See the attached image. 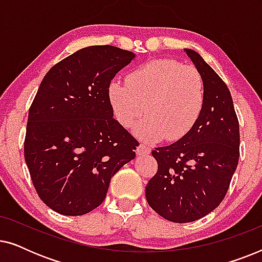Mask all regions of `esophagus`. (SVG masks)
<instances>
[{
    "label": "esophagus",
    "mask_w": 262,
    "mask_h": 262,
    "mask_svg": "<svg viewBox=\"0 0 262 262\" xmlns=\"http://www.w3.org/2000/svg\"><path fill=\"white\" fill-rule=\"evenodd\" d=\"M136 152H137V155H148V154H150V148L148 145L145 144H139L137 150H136Z\"/></svg>",
    "instance_id": "1"
}]
</instances>
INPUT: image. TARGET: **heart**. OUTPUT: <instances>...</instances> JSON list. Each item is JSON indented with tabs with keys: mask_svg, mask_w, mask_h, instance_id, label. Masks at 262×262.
Instances as JSON below:
<instances>
[{
	"mask_svg": "<svg viewBox=\"0 0 262 262\" xmlns=\"http://www.w3.org/2000/svg\"><path fill=\"white\" fill-rule=\"evenodd\" d=\"M108 99L114 117L124 127H135L145 141L177 142L187 136L203 112L205 84L193 66L177 59H152L128 74L126 84L113 81Z\"/></svg>",
	"mask_w": 262,
	"mask_h": 262,
	"instance_id": "heart-1",
	"label": "heart"
}]
</instances>
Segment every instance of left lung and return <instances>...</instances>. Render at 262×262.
Here are the masks:
<instances>
[{
	"label": "left lung",
	"mask_w": 262,
	"mask_h": 262,
	"mask_svg": "<svg viewBox=\"0 0 262 262\" xmlns=\"http://www.w3.org/2000/svg\"><path fill=\"white\" fill-rule=\"evenodd\" d=\"M185 51L204 80L205 103L187 136L152 150L159 168L145 187L150 207L174 223L200 220L220 205L239 157V125L227 84L198 52Z\"/></svg>",
	"instance_id": "left-lung-1"
}]
</instances>
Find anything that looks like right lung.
Listing matches in <instances>:
<instances>
[{
	"label": "right lung",
	"instance_id": "1",
	"mask_svg": "<svg viewBox=\"0 0 262 262\" xmlns=\"http://www.w3.org/2000/svg\"><path fill=\"white\" fill-rule=\"evenodd\" d=\"M135 53L112 45L81 49L53 66L30 107L25 161L39 198L81 216L105 200L111 178L136 156L134 136L113 118L108 87Z\"/></svg>",
	"mask_w": 262,
	"mask_h": 262
}]
</instances>
